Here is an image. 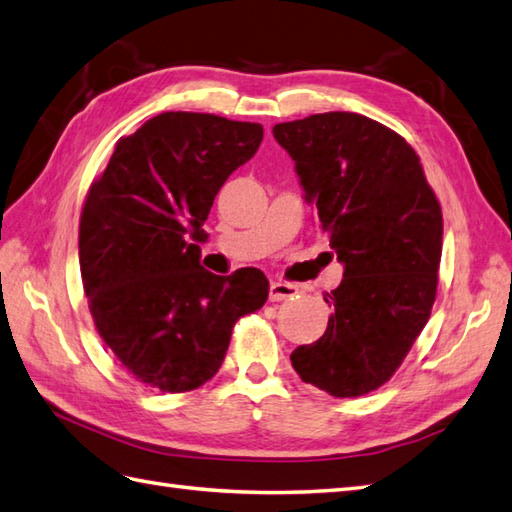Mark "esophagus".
I'll return each instance as SVG.
<instances>
[{
    "label": "esophagus",
    "instance_id": "obj_1",
    "mask_svg": "<svg viewBox=\"0 0 512 512\" xmlns=\"http://www.w3.org/2000/svg\"><path fill=\"white\" fill-rule=\"evenodd\" d=\"M296 294H299V288H296L294 283H283V281L270 283V301H285V299H292Z\"/></svg>",
    "mask_w": 512,
    "mask_h": 512
}]
</instances>
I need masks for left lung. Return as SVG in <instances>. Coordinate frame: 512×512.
<instances>
[{
    "instance_id": "left-lung-1",
    "label": "left lung",
    "mask_w": 512,
    "mask_h": 512,
    "mask_svg": "<svg viewBox=\"0 0 512 512\" xmlns=\"http://www.w3.org/2000/svg\"><path fill=\"white\" fill-rule=\"evenodd\" d=\"M307 205L318 209L342 281L325 334L290 355L305 384L360 397L386 384L436 299L443 213L417 152L395 130L331 111L275 124Z\"/></svg>"
}]
</instances>
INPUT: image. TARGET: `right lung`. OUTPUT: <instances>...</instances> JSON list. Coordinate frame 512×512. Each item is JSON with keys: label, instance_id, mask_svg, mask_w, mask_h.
Returning <instances> with one entry per match:
<instances>
[{"label": "right lung", "instance_id": "obj_1", "mask_svg": "<svg viewBox=\"0 0 512 512\" xmlns=\"http://www.w3.org/2000/svg\"><path fill=\"white\" fill-rule=\"evenodd\" d=\"M261 139V124L161 113L117 141L89 189L78 240L89 310L106 347L146 386L209 382L237 318L268 299L259 268L213 275L198 246L213 198Z\"/></svg>", "mask_w": 512, "mask_h": 512}]
</instances>
